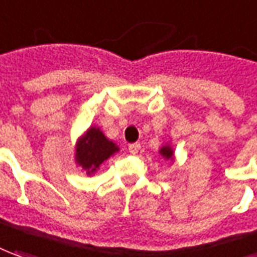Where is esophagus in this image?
I'll return each instance as SVG.
<instances>
[{"label": "esophagus", "mask_w": 257, "mask_h": 257, "mask_svg": "<svg viewBox=\"0 0 257 257\" xmlns=\"http://www.w3.org/2000/svg\"><path fill=\"white\" fill-rule=\"evenodd\" d=\"M128 151H130V154H137V152L140 151V144H139V143L130 144V146H128Z\"/></svg>", "instance_id": "esophagus-1"}]
</instances>
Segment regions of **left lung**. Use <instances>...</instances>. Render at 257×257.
<instances>
[{"label": "left lung", "mask_w": 257, "mask_h": 257, "mask_svg": "<svg viewBox=\"0 0 257 257\" xmlns=\"http://www.w3.org/2000/svg\"><path fill=\"white\" fill-rule=\"evenodd\" d=\"M158 152L159 155L165 159V161H168V162H173L175 161V150H173L172 146L169 143H165L164 146H161Z\"/></svg>", "instance_id": "1"}]
</instances>
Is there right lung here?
Instances as JSON below:
<instances>
[{
  "instance_id": "obj_1",
  "label": "right lung",
  "mask_w": 257,
  "mask_h": 257,
  "mask_svg": "<svg viewBox=\"0 0 257 257\" xmlns=\"http://www.w3.org/2000/svg\"><path fill=\"white\" fill-rule=\"evenodd\" d=\"M120 148L105 136L98 125H91L77 139L74 147V161L81 172L92 176L98 172L100 165L117 154Z\"/></svg>"
}]
</instances>
